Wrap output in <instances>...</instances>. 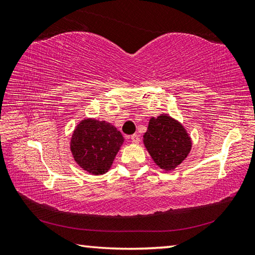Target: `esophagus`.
Segmentation results:
<instances>
[{
    "mask_svg": "<svg viewBox=\"0 0 255 255\" xmlns=\"http://www.w3.org/2000/svg\"><path fill=\"white\" fill-rule=\"evenodd\" d=\"M130 140L132 141L133 144H138L140 141L139 135H137V133H133V135H131V137H130Z\"/></svg>",
    "mask_w": 255,
    "mask_h": 255,
    "instance_id": "esophagus-1",
    "label": "esophagus"
}]
</instances>
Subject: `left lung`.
<instances>
[{
	"label": "left lung",
	"instance_id": "1",
	"mask_svg": "<svg viewBox=\"0 0 255 255\" xmlns=\"http://www.w3.org/2000/svg\"><path fill=\"white\" fill-rule=\"evenodd\" d=\"M144 145L156 165L171 171L182 163L191 150V139L184 127L170 116L150 118Z\"/></svg>",
	"mask_w": 255,
	"mask_h": 255
}]
</instances>
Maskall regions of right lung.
Listing matches in <instances>:
<instances>
[{
  "label": "right lung",
  "mask_w": 255,
  "mask_h": 255,
  "mask_svg": "<svg viewBox=\"0 0 255 255\" xmlns=\"http://www.w3.org/2000/svg\"><path fill=\"white\" fill-rule=\"evenodd\" d=\"M123 143L122 132L111 124L85 119L77 125L73 132L71 150L82 169L99 175L110 169Z\"/></svg>",
  "instance_id": "right-lung-1"
}]
</instances>
